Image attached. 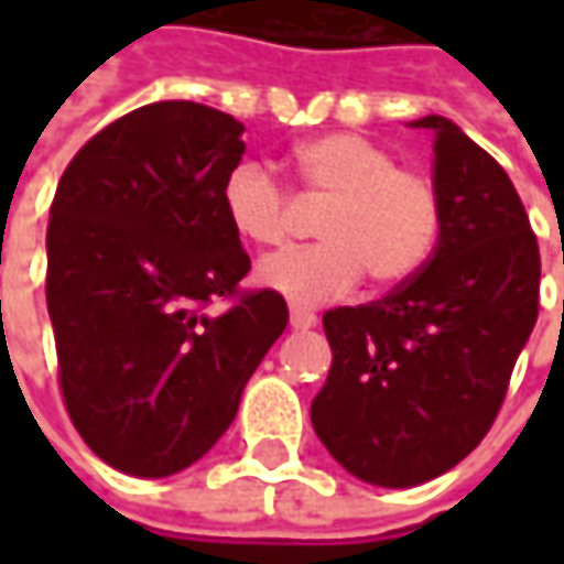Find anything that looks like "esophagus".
Segmentation results:
<instances>
[{
    "label": "esophagus",
    "instance_id": "1",
    "mask_svg": "<svg viewBox=\"0 0 564 564\" xmlns=\"http://www.w3.org/2000/svg\"><path fill=\"white\" fill-rule=\"evenodd\" d=\"M289 316H292L294 329H311V326H316V314H314V311H307V307H301V304H292V311H289Z\"/></svg>",
    "mask_w": 564,
    "mask_h": 564
}]
</instances>
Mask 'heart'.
<instances>
[{"instance_id":"obj_1","label":"heart","mask_w":564,"mask_h":564,"mask_svg":"<svg viewBox=\"0 0 564 564\" xmlns=\"http://www.w3.org/2000/svg\"><path fill=\"white\" fill-rule=\"evenodd\" d=\"M294 165L304 194L329 204L319 216L323 241L263 257L257 279L267 289L294 304H319L351 292L367 272L379 285H399L423 270L443 228V200L426 175L348 131L297 143ZM223 209L250 245L272 248L294 231L289 187L253 160L226 175Z\"/></svg>"}]
</instances>
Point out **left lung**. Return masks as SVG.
<instances>
[{"label": "left lung", "instance_id": "obj_1", "mask_svg": "<svg viewBox=\"0 0 564 564\" xmlns=\"http://www.w3.org/2000/svg\"><path fill=\"white\" fill-rule=\"evenodd\" d=\"M414 128L436 131L440 241L382 301L323 314L333 367L311 404L338 465L392 489L480 445L540 311V248L506 169L443 116Z\"/></svg>", "mask_w": 564, "mask_h": 564}]
</instances>
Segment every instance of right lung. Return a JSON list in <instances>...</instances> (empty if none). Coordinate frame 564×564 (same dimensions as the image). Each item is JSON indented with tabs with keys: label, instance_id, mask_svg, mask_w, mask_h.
Segmentation results:
<instances>
[{
	"label": "right lung",
	"instance_id": "1",
	"mask_svg": "<svg viewBox=\"0 0 564 564\" xmlns=\"http://www.w3.org/2000/svg\"><path fill=\"white\" fill-rule=\"evenodd\" d=\"M245 124L191 99L150 102L84 143L46 228L58 389L80 440L134 477L178 474L216 445L289 323L223 209ZM232 307L219 317L208 304Z\"/></svg>",
	"mask_w": 564,
	"mask_h": 564
}]
</instances>
